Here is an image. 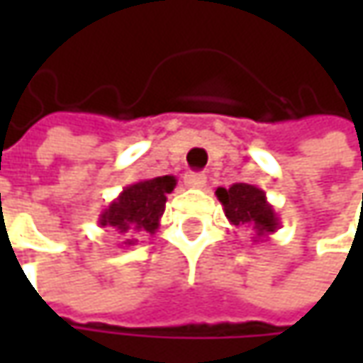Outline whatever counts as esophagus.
<instances>
[{
	"label": "esophagus",
	"mask_w": 363,
	"mask_h": 363,
	"mask_svg": "<svg viewBox=\"0 0 363 363\" xmlns=\"http://www.w3.org/2000/svg\"><path fill=\"white\" fill-rule=\"evenodd\" d=\"M184 182H186L188 188H203V186H206V175L189 172V174L184 177Z\"/></svg>",
	"instance_id": "obj_1"
}]
</instances>
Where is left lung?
Returning <instances> with one entry per match:
<instances>
[{
  "instance_id": "8db88e82",
  "label": "left lung",
  "mask_w": 363,
  "mask_h": 363,
  "mask_svg": "<svg viewBox=\"0 0 363 363\" xmlns=\"http://www.w3.org/2000/svg\"><path fill=\"white\" fill-rule=\"evenodd\" d=\"M216 198L224 206V214L232 226L252 228L255 244L267 240L281 228V220L267 200L264 189L250 184H232L230 188H218Z\"/></svg>"
}]
</instances>
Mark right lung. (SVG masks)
Returning <instances> with one entry per match:
<instances>
[{
    "mask_svg": "<svg viewBox=\"0 0 363 363\" xmlns=\"http://www.w3.org/2000/svg\"><path fill=\"white\" fill-rule=\"evenodd\" d=\"M175 184L174 175H161L127 186L101 212L99 226L127 236L119 246H133L137 242L135 234H155L165 212L167 194L174 191Z\"/></svg>",
    "mask_w": 363,
    "mask_h": 363,
    "instance_id": "right-lung-1",
    "label": "right lung"
}]
</instances>
